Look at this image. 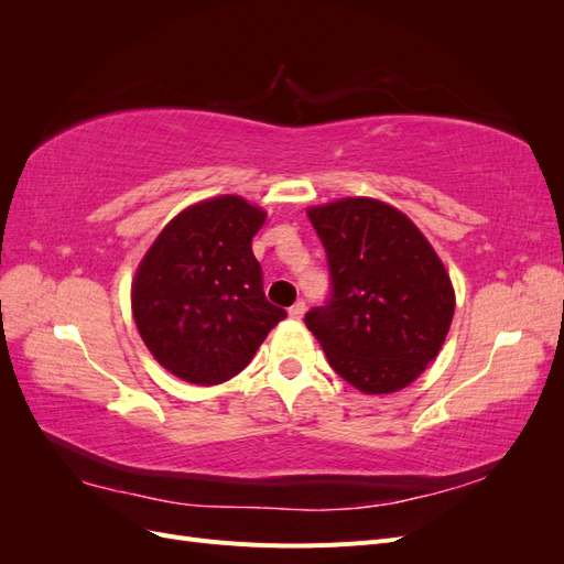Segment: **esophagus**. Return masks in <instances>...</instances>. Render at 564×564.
I'll use <instances>...</instances> for the list:
<instances>
[{"mask_svg": "<svg viewBox=\"0 0 564 564\" xmlns=\"http://www.w3.org/2000/svg\"><path fill=\"white\" fill-rule=\"evenodd\" d=\"M289 315H292L294 319H301L305 315V303L303 301H296L292 308H289Z\"/></svg>", "mask_w": 564, "mask_h": 564, "instance_id": "obj_1", "label": "esophagus"}]
</instances>
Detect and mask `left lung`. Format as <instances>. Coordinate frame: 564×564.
I'll use <instances>...</instances> for the list:
<instances>
[{"mask_svg": "<svg viewBox=\"0 0 564 564\" xmlns=\"http://www.w3.org/2000/svg\"><path fill=\"white\" fill-rule=\"evenodd\" d=\"M327 251L329 301L305 315L332 369L367 395L412 383L445 344L454 289L440 256L402 212L371 197L311 207Z\"/></svg>", "mask_w": 564, "mask_h": 564, "instance_id": "8db88e82", "label": "left lung"}]
</instances>
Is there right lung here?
<instances>
[{"label":"right lung","instance_id":"1","mask_svg":"<svg viewBox=\"0 0 564 564\" xmlns=\"http://www.w3.org/2000/svg\"><path fill=\"white\" fill-rule=\"evenodd\" d=\"M265 212L237 195L193 204L152 242L131 284L135 327L174 377L216 386L249 362L286 313L263 294L251 237Z\"/></svg>","mask_w":564,"mask_h":564}]
</instances>
